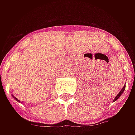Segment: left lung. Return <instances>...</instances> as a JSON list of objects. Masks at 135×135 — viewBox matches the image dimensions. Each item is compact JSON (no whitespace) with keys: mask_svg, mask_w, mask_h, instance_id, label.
<instances>
[{"mask_svg":"<svg viewBox=\"0 0 135 135\" xmlns=\"http://www.w3.org/2000/svg\"><path fill=\"white\" fill-rule=\"evenodd\" d=\"M125 89H126V85L123 86V88H122V89L120 90V91L119 92V94H118V95H117L116 96V98H114V100H113V101H117V99H118V98H119L120 96L122 95V93H123V91H124V90H125Z\"/></svg>","mask_w":135,"mask_h":135,"instance_id":"8db88e82","label":"left lung"}]
</instances>
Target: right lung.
I'll list each match as a JSON object with an SVG mask.
<instances>
[{
  "mask_svg": "<svg viewBox=\"0 0 135 135\" xmlns=\"http://www.w3.org/2000/svg\"><path fill=\"white\" fill-rule=\"evenodd\" d=\"M12 96H13V98H14V99H15V100H16V101H18V102H19V103L21 102V101H19V100H18V99H17V98H16V97H14V95H12Z\"/></svg>",
  "mask_w": 135,
  "mask_h": 135,
  "instance_id": "obj_1",
  "label": "right lung"
}]
</instances>
